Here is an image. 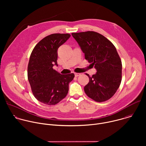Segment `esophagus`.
Here are the masks:
<instances>
[{
    "label": "esophagus",
    "instance_id": "esophagus-1",
    "mask_svg": "<svg viewBox=\"0 0 146 146\" xmlns=\"http://www.w3.org/2000/svg\"><path fill=\"white\" fill-rule=\"evenodd\" d=\"M81 74L80 73H74V76L75 77H78L79 76H80Z\"/></svg>",
    "mask_w": 146,
    "mask_h": 146
}]
</instances>
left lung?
I'll return each instance as SVG.
<instances>
[{
  "label": "left lung",
  "mask_w": 146,
  "mask_h": 146,
  "mask_svg": "<svg viewBox=\"0 0 146 146\" xmlns=\"http://www.w3.org/2000/svg\"><path fill=\"white\" fill-rule=\"evenodd\" d=\"M86 59L92 63L96 73L90 77L84 87L87 95L96 102L111 98L119 87L122 63L113 43L105 36L93 31L72 33Z\"/></svg>",
  "instance_id": "obj_1"
}]
</instances>
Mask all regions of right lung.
I'll use <instances>...</instances> for the list:
<instances>
[{
  "label": "right lung",
  "instance_id": "1",
  "mask_svg": "<svg viewBox=\"0 0 146 146\" xmlns=\"http://www.w3.org/2000/svg\"><path fill=\"white\" fill-rule=\"evenodd\" d=\"M70 37L68 33L48 35L33 48L28 66V78L35 97L47 105H54L66 97L73 73L61 74L53 69L58 66V49Z\"/></svg>",
  "mask_w": 146,
  "mask_h": 146
}]
</instances>
